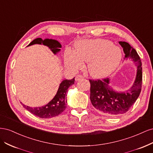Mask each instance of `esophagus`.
<instances>
[{
  "label": "esophagus",
  "mask_w": 153,
  "mask_h": 153,
  "mask_svg": "<svg viewBox=\"0 0 153 153\" xmlns=\"http://www.w3.org/2000/svg\"><path fill=\"white\" fill-rule=\"evenodd\" d=\"M82 78H84V77H83L82 76H81V75H77V76L75 77V81H76V82H78V81L80 80L81 79H82Z\"/></svg>",
  "instance_id": "34e87169"
}]
</instances>
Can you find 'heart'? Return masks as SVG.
Returning <instances> with one entry per match:
<instances>
[{
    "instance_id": "b5f03b06",
    "label": "heart",
    "mask_w": 153,
    "mask_h": 153,
    "mask_svg": "<svg viewBox=\"0 0 153 153\" xmlns=\"http://www.w3.org/2000/svg\"><path fill=\"white\" fill-rule=\"evenodd\" d=\"M122 59L119 47L105 39H85L75 43V49L68 50L64 62L67 68L77 70L88 61L87 71L95 78L111 75L119 66Z\"/></svg>"
}]
</instances>
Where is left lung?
<instances>
[{"instance_id":"left-lung-1","label":"left lung","mask_w":153,"mask_h":153,"mask_svg":"<svg viewBox=\"0 0 153 153\" xmlns=\"http://www.w3.org/2000/svg\"><path fill=\"white\" fill-rule=\"evenodd\" d=\"M123 48L124 59L135 64L137 73L135 80L128 89L117 92L111 87L110 78L103 80H90V100L92 105L102 114L110 116L118 115L128 112L140 95L142 81V62L137 51L128 43L119 41Z\"/></svg>"}]
</instances>
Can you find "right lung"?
<instances>
[{
    "instance_id": "obj_1",
    "label": "right lung",
    "mask_w": 153,
    "mask_h": 153,
    "mask_svg": "<svg viewBox=\"0 0 153 153\" xmlns=\"http://www.w3.org/2000/svg\"><path fill=\"white\" fill-rule=\"evenodd\" d=\"M34 45H43L47 47L54 55H56L61 51L62 45L58 41L53 39L36 38L32 41L27 47H30ZM75 84V77L71 80H64L60 84L58 91L54 98L50 102L39 107H30L23 104L25 108L30 113L40 118L47 119L57 116L65 110L67 105V91L68 88Z\"/></svg>"
}]
</instances>
